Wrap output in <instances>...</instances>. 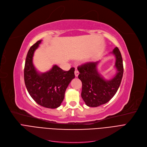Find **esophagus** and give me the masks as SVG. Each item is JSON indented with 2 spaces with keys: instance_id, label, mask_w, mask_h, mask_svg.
I'll use <instances>...</instances> for the list:
<instances>
[{
  "instance_id": "obj_1",
  "label": "esophagus",
  "mask_w": 147,
  "mask_h": 147,
  "mask_svg": "<svg viewBox=\"0 0 147 147\" xmlns=\"http://www.w3.org/2000/svg\"><path fill=\"white\" fill-rule=\"evenodd\" d=\"M78 75H79V72L77 70H75V77H77L78 76Z\"/></svg>"
}]
</instances>
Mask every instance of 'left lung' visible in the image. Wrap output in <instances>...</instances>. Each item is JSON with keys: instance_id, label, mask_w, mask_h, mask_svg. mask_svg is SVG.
Wrapping results in <instances>:
<instances>
[{"instance_id": "1", "label": "left lung", "mask_w": 147, "mask_h": 147, "mask_svg": "<svg viewBox=\"0 0 147 147\" xmlns=\"http://www.w3.org/2000/svg\"><path fill=\"white\" fill-rule=\"evenodd\" d=\"M115 57L117 73L109 80L103 78L97 70L98 62H89L78 67V78L82 82V97L89 107H97L105 104L117 92L122 81L123 65L122 55L116 47L112 52Z\"/></svg>"}]
</instances>
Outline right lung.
<instances>
[{
    "mask_svg": "<svg viewBox=\"0 0 147 147\" xmlns=\"http://www.w3.org/2000/svg\"><path fill=\"white\" fill-rule=\"evenodd\" d=\"M41 41H37L28 50L24 67V82L35 102L43 107L54 109L59 107L63 101L65 90L75 78V68L64 71L54 65L47 72L39 73L33 64V57Z\"/></svg>",
    "mask_w": 147,
    "mask_h": 147,
    "instance_id": "add662e5",
    "label": "right lung"
}]
</instances>
